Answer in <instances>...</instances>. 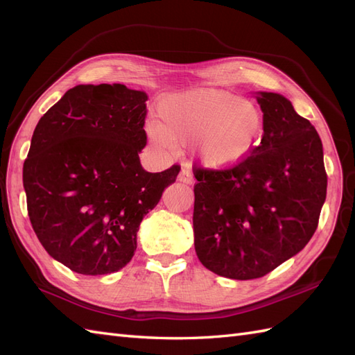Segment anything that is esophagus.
<instances>
[{"mask_svg": "<svg viewBox=\"0 0 355 355\" xmlns=\"http://www.w3.org/2000/svg\"><path fill=\"white\" fill-rule=\"evenodd\" d=\"M178 179H179L180 182H184V184H187V185H192V184H194V178H192L191 171L187 170V168H182V170H180V173H179Z\"/></svg>", "mask_w": 355, "mask_h": 355, "instance_id": "34e87169", "label": "esophagus"}]
</instances>
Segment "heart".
Instances as JSON below:
<instances>
[{"instance_id": "heart-1", "label": "heart", "mask_w": 355, "mask_h": 355, "mask_svg": "<svg viewBox=\"0 0 355 355\" xmlns=\"http://www.w3.org/2000/svg\"><path fill=\"white\" fill-rule=\"evenodd\" d=\"M158 124L148 123L146 135L164 153L175 144L192 145L198 166L227 171L249 158L261 142L263 114L254 102L219 89H194L168 94L158 103Z\"/></svg>"}]
</instances>
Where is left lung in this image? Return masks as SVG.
Segmentation results:
<instances>
[{
	"mask_svg": "<svg viewBox=\"0 0 355 355\" xmlns=\"http://www.w3.org/2000/svg\"><path fill=\"white\" fill-rule=\"evenodd\" d=\"M263 136L244 163L197 168L194 245L200 262L232 280H253L297 254L313 237L326 201L323 144L280 93H253Z\"/></svg>",
	"mask_w": 355,
	"mask_h": 355,
	"instance_id": "left-lung-1",
	"label": "left lung"
}]
</instances>
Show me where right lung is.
Here are the masks:
<instances>
[{
  "label": "right lung",
  "instance_id": "obj_1",
  "mask_svg": "<svg viewBox=\"0 0 355 355\" xmlns=\"http://www.w3.org/2000/svg\"><path fill=\"white\" fill-rule=\"evenodd\" d=\"M148 94L124 84H80L41 116L24 163L28 214L58 262L83 275L120 271L145 214L179 166L149 173L139 159Z\"/></svg>",
  "mask_w": 355,
  "mask_h": 355
}]
</instances>
